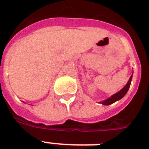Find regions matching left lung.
<instances>
[{
	"instance_id": "1",
	"label": "left lung",
	"mask_w": 149,
	"mask_h": 149,
	"mask_svg": "<svg viewBox=\"0 0 149 149\" xmlns=\"http://www.w3.org/2000/svg\"><path fill=\"white\" fill-rule=\"evenodd\" d=\"M132 76H133V73H132V75L131 76V77H130V79L129 80H128V82H127V84L125 85V86L123 87V89H121V90L117 93L111 96V97L107 98V99L104 100V101L100 102V103H101L102 104H104V105H110V104H113L114 102L118 101V100H120L122 97H124V96L127 93V92L128 91V90H129L130 85H131V82H132Z\"/></svg>"
}]
</instances>
